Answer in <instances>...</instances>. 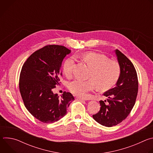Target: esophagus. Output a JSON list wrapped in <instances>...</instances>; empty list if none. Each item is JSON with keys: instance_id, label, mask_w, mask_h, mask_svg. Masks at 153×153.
<instances>
[{"instance_id": "34e87169", "label": "esophagus", "mask_w": 153, "mask_h": 153, "mask_svg": "<svg viewBox=\"0 0 153 153\" xmlns=\"http://www.w3.org/2000/svg\"><path fill=\"white\" fill-rule=\"evenodd\" d=\"M76 99H77V100H81V101L85 100V99H82V98H80V97H76Z\"/></svg>"}]
</instances>
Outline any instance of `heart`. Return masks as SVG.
I'll return each instance as SVG.
<instances>
[{
  "label": "heart",
  "instance_id": "b5f03b06",
  "mask_svg": "<svg viewBox=\"0 0 153 153\" xmlns=\"http://www.w3.org/2000/svg\"><path fill=\"white\" fill-rule=\"evenodd\" d=\"M83 59L91 68L88 80L76 79L68 83L70 91L74 95L86 97L93 91L97 85L100 90L111 88L117 82L121 73L119 63L110 60L106 56L94 52H90L82 56ZM76 59L71 56L65 61L63 71L67 77L72 75Z\"/></svg>",
  "mask_w": 153,
  "mask_h": 153
}]
</instances>
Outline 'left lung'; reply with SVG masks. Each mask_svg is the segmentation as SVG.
Wrapping results in <instances>:
<instances>
[{
  "label": "left lung",
  "instance_id": "8db88e82",
  "mask_svg": "<svg viewBox=\"0 0 153 153\" xmlns=\"http://www.w3.org/2000/svg\"><path fill=\"white\" fill-rule=\"evenodd\" d=\"M121 73L113 88L103 95L108 99L100 100L99 111L93 115L99 123L107 127L117 125L125 120L135 104L138 93V78L133 63L119 50H116Z\"/></svg>",
  "mask_w": 153,
  "mask_h": 153
}]
</instances>
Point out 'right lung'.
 Returning a JSON list of instances; mask_svg holds the SVG:
<instances>
[{"instance_id": "add662e5", "label": "right lung", "mask_w": 153, "mask_h": 153, "mask_svg": "<svg viewBox=\"0 0 153 153\" xmlns=\"http://www.w3.org/2000/svg\"><path fill=\"white\" fill-rule=\"evenodd\" d=\"M71 50L62 45H48L33 53L25 61L19 77V90L28 111L43 123L58 121L67 113L74 100L69 92L60 97L53 90L60 85V70Z\"/></svg>"}]
</instances>
